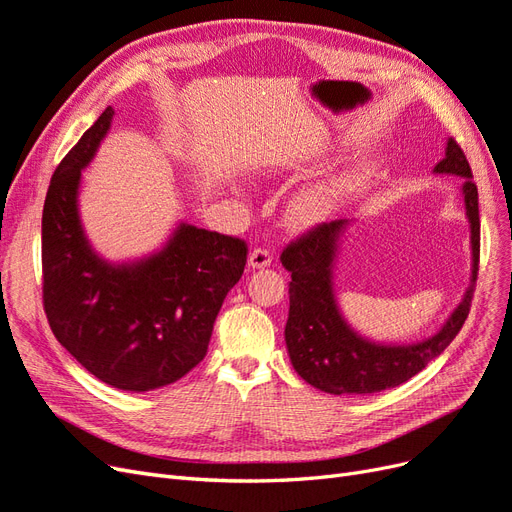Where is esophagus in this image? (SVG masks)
<instances>
[{"label": "esophagus", "instance_id": "esophagus-1", "mask_svg": "<svg viewBox=\"0 0 512 512\" xmlns=\"http://www.w3.org/2000/svg\"><path fill=\"white\" fill-rule=\"evenodd\" d=\"M273 254L267 250V247H256V250L250 252V258H247V265L252 269H265L271 265Z\"/></svg>", "mask_w": 512, "mask_h": 512}]
</instances>
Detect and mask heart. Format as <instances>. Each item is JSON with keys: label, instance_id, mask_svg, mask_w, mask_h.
Instances as JSON below:
<instances>
[{"label": "heart", "instance_id": "1", "mask_svg": "<svg viewBox=\"0 0 512 512\" xmlns=\"http://www.w3.org/2000/svg\"><path fill=\"white\" fill-rule=\"evenodd\" d=\"M335 200H337V185L333 183L314 185V188L303 190L297 198L292 200L288 207V220L299 228L314 226L335 207Z\"/></svg>", "mask_w": 512, "mask_h": 512}]
</instances>
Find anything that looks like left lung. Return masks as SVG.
I'll return each mask as SVG.
<instances>
[{
    "label": "left lung",
    "instance_id": "obj_1",
    "mask_svg": "<svg viewBox=\"0 0 512 512\" xmlns=\"http://www.w3.org/2000/svg\"><path fill=\"white\" fill-rule=\"evenodd\" d=\"M433 173L455 175L461 181V196L470 222L472 277L455 312L444 327L416 344H376L361 337L339 312L333 292V262L348 220L322 222L290 241L282 252V265L290 271V309L286 322V348L297 374L316 389L331 395H367L404 384L429 361L440 356L461 331L474 297L480 220L478 190L472 168L455 138H448L446 156Z\"/></svg>",
    "mask_w": 512,
    "mask_h": 512
}]
</instances>
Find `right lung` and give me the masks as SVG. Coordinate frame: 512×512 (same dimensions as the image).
<instances>
[{
	"instance_id": "add662e5",
	"label": "right lung",
	"mask_w": 512,
	"mask_h": 512,
	"mask_svg": "<svg viewBox=\"0 0 512 512\" xmlns=\"http://www.w3.org/2000/svg\"><path fill=\"white\" fill-rule=\"evenodd\" d=\"M113 115L108 106L53 173L42 211V303L57 342L89 374L143 393L177 382L205 359L247 245L179 224L158 254L128 265L91 250L76 196Z\"/></svg>"
}]
</instances>
